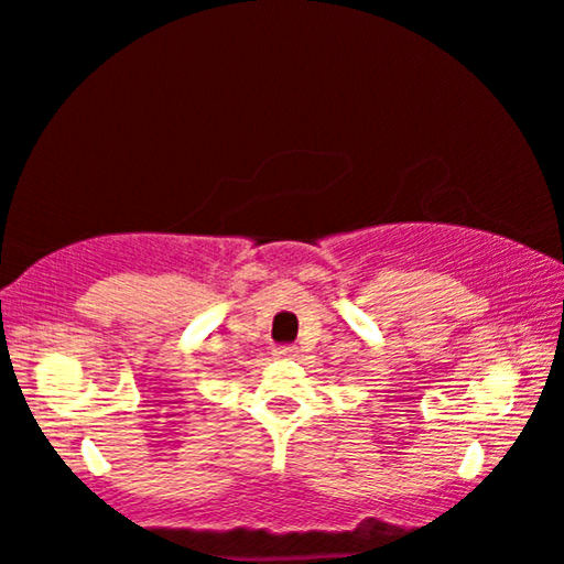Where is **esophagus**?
Returning <instances> with one entry per match:
<instances>
[{
	"label": "esophagus",
	"instance_id": "34e87169",
	"mask_svg": "<svg viewBox=\"0 0 564 564\" xmlns=\"http://www.w3.org/2000/svg\"><path fill=\"white\" fill-rule=\"evenodd\" d=\"M275 352V356L278 358H296L299 356V348H296V345H278V348L273 350Z\"/></svg>",
	"mask_w": 564,
	"mask_h": 564
}]
</instances>
